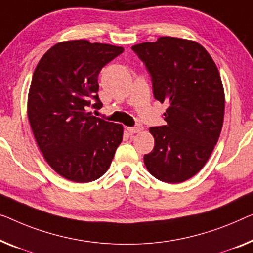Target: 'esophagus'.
<instances>
[{"instance_id":"1","label":"esophagus","mask_w":253,"mask_h":253,"mask_svg":"<svg viewBox=\"0 0 253 253\" xmlns=\"http://www.w3.org/2000/svg\"><path fill=\"white\" fill-rule=\"evenodd\" d=\"M126 129L129 131L130 134H136V133H141V131L143 130V126L142 125H137L135 127H127Z\"/></svg>"}]
</instances>
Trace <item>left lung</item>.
<instances>
[{"instance_id":"8db88e82","label":"left lung","mask_w":253,"mask_h":253,"mask_svg":"<svg viewBox=\"0 0 253 253\" xmlns=\"http://www.w3.org/2000/svg\"><path fill=\"white\" fill-rule=\"evenodd\" d=\"M131 50L149 71L154 99L169 105L167 124L150 127L154 148L144 164L161 182L182 183L201 170L219 138L225 111L219 71L193 41L165 36Z\"/></svg>"}]
</instances>
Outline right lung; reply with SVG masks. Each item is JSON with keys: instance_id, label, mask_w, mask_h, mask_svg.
I'll return each mask as SVG.
<instances>
[{"instance_id": "1", "label": "right lung", "mask_w": 253, "mask_h": 253, "mask_svg": "<svg viewBox=\"0 0 253 253\" xmlns=\"http://www.w3.org/2000/svg\"><path fill=\"white\" fill-rule=\"evenodd\" d=\"M123 52L110 44L68 41L52 46L34 71L30 127L46 163L71 182L100 178L123 141V125L88 111L102 107L97 95L101 69Z\"/></svg>"}]
</instances>
